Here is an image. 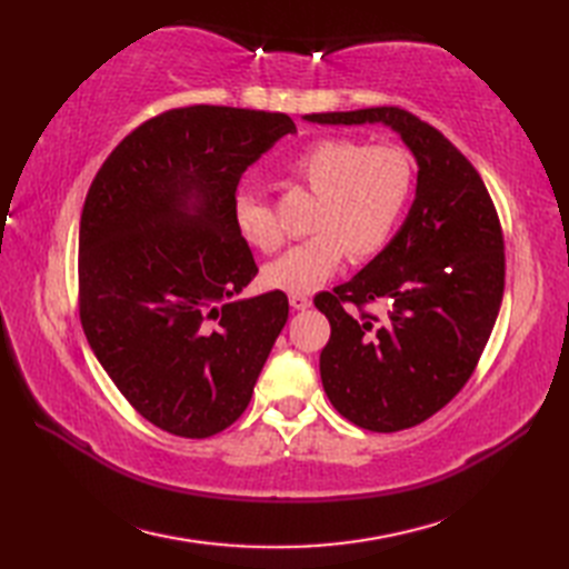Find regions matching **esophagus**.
I'll return each mask as SVG.
<instances>
[{"label":"esophagus","mask_w":569,"mask_h":569,"mask_svg":"<svg viewBox=\"0 0 569 569\" xmlns=\"http://www.w3.org/2000/svg\"><path fill=\"white\" fill-rule=\"evenodd\" d=\"M289 303H291V308H295V311H306V308L311 306V297H306V295H291V297H289Z\"/></svg>","instance_id":"34e87169"}]
</instances>
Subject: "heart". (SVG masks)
<instances>
[{
  "instance_id": "b5f03b06",
  "label": "heart",
  "mask_w": 569,
  "mask_h": 569,
  "mask_svg": "<svg viewBox=\"0 0 569 569\" xmlns=\"http://www.w3.org/2000/svg\"><path fill=\"white\" fill-rule=\"evenodd\" d=\"M287 176L316 194L311 237L291 244L263 270L272 289L306 295L327 282L343 258H368L382 251L416 187V163L399 144H363L351 137H322L297 151ZM234 226L261 251L278 249L282 234L272 211L253 194L234 199Z\"/></svg>"
}]
</instances>
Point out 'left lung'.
Masks as SVG:
<instances>
[{
	"instance_id": "left-lung-1",
	"label": "left lung",
	"mask_w": 569,
	"mask_h": 569,
	"mask_svg": "<svg viewBox=\"0 0 569 569\" xmlns=\"http://www.w3.org/2000/svg\"><path fill=\"white\" fill-rule=\"evenodd\" d=\"M306 120L385 123L420 166L401 230L356 278L313 299L332 327L320 353L327 399L358 427L399 432L432 418L479 363L506 287L501 220L475 166L410 111L372 107ZM370 302L390 311L368 315Z\"/></svg>"
}]
</instances>
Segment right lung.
Wrapping results in <instances>:
<instances>
[{
    "label": "right lung",
    "instance_id": "obj_1",
    "mask_svg": "<svg viewBox=\"0 0 569 569\" xmlns=\"http://www.w3.org/2000/svg\"><path fill=\"white\" fill-rule=\"evenodd\" d=\"M289 132L284 113L168 109L109 153L84 197L82 332L126 401L163 432L228 429L287 322L280 289L228 299L258 272L232 216L239 178Z\"/></svg>",
    "mask_w": 569,
    "mask_h": 569
}]
</instances>
